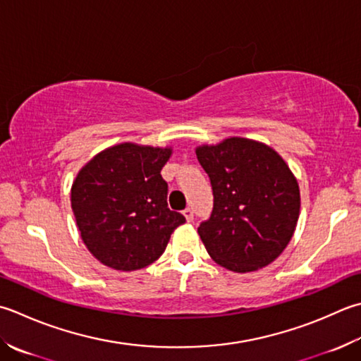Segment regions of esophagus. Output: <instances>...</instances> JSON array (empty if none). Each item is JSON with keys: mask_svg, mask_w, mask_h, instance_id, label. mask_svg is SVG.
<instances>
[{"mask_svg": "<svg viewBox=\"0 0 361 361\" xmlns=\"http://www.w3.org/2000/svg\"><path fill=\"white\" fill-rule=\"evenodd\" d=\"M183 216L186 217L188 222H192L194 221V211L190 209V208H186L185 211H183Z\"/></svg>", "mask_w": 361, "mask_h": 361, "instance_id": "1", "label": "esophagus"}]
</instances>
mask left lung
Instances as JSON below:
<instances>
[{
  "instance_id": "1",
  "label": "left lung",
  "mask_w": 361,
  "mask_h": 361,
  "mask_svg": "<svg viewBox=\"0 0 361 361\" xmlns=\"http://www.w3.org/2000/svg\"><path fill=\"white\" fill-rule=\"evenodd\" d=\"M209 175L214 208L199 235L219 266L245 274L277 259L300 213L299 183L285 159L258 140L227 137L195 148Z\"/></svg>"
}]
</instances>
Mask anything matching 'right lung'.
Returning a JSON list of instances; mask_svg holds the SVG:
<instances>
[{
    "mask_svg": "<svg viewBox=\"0 0 361 361\" xmlns=\"http://www.w3.org/2000/svg\"><path fill=\"white\" fill-rule=\"evenodd\" d=\"M172 147L122 142L87 161L73 180L70 200L87 250L116 271H137L164 253L183 214L167 208L161 169Z\"/></svg>",
    "mask_w": 361,
    "mask_h": 361,
    "instance_id": "1",
    "label": "right lung"
}]
</instances>
